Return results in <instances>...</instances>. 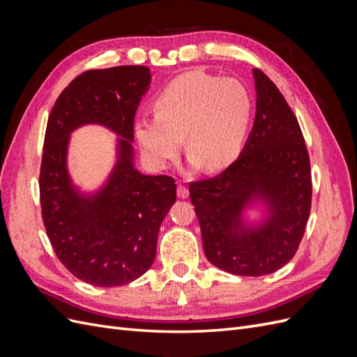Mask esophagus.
I'll list each match as a JSON object with an SVG mask.
<instances>
[{"mask_svg":"<svg viewBox=\"0 0 357 357\" xmlns=\"http://www.w3.org/2000/svg\"><path fill=\"white\" fill-rule=\"evenodd\" d=\"M177 197L181 198V199H186V198L189 197V189H188V186H185V185H181V183H178V186H177Z\"/></svg>","mask_w":357,"mask_h":357,"instance_id":"esophagus-1","label":"esophagus"}]
</instances>
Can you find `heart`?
Instances as JSON below:
<instances>
[{
  "label": "heart",
  "instance_id": "obj_1",
  "mask_svg": "<svg viewBox=\"0 0 357 357\" xmlns=\"http://www.w3.org/2000/svg\"><path fill=\"white\" fill-rule=\"evenodd\" d=\"M153 109L155 117H138L134 123L137 144L150 167L167 169L185 138L189 164L218 171L238 158L253 100L240 80L189 71L156 95Z\"/></svg>",
  "mask_w": 357,
  "mask_h": 357
}]
</instances>
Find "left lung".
Wrapping results in <instances>:
<instances>
[{"mask_svg":"<svg viewBox=\"0 0 357 357\" xmlns=\"http://www.w3.org/2000/svg\"><path fill=\"white\" fill-rule=\"evenodd\" d=\"M256 116L235 162L222 174L189 186L204 253L223 271L259 277L295 256L311 208L310 158L284 96L253 68ZM259 209L250 221L246 213Z\"/></svg>","mask_w":357,"mask_h":357,"instance_id":"8db88e82","label":"left lung"}]
</instances>
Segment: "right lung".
Listing matches in <instances>:
<instances>
[{"label": "right lung", "mask_w": 357, "mask_h": 357, "mask_svg": "<svg viewBox=\"0 0 357 357\" xmlns=\"http://www.w3.org/2000/svg\"><path fill=\"white\" fill-rule=\"evenodd\" d=\"M150 82L143 66L86 71L62 91L47 121L40 171L46 232L63 266L98 287L128 284L152 266L160 223L176 202L174 178L135 168L134 117ZM86 124L118 135L115 165L93 191L75 185L68 169L70 134Z\"/></svg>", "instance_id": "1"}]
</instances>
